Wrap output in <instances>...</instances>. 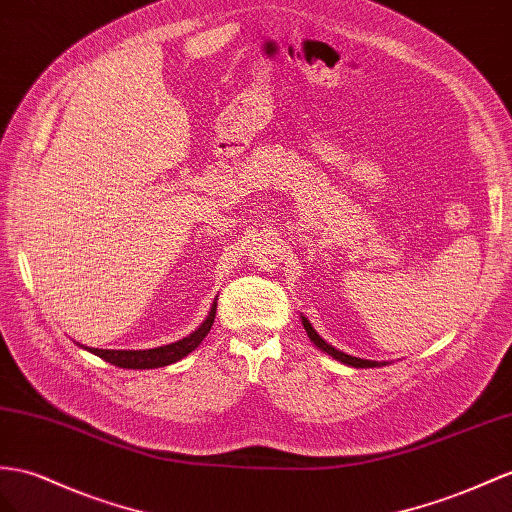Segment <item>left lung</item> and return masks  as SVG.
Here are the masks:
<instances>
[{
    "mask_svg": "<svg viewBox=\"0 0 512 512\" xmlns=\"http://www.w3.org/2000/svg\"><path fill=\"white\" fill-rule=\"evenodd\" d=\"M300 320H303V326H305V331H307V337L311 339L313 346H318L322 352H326V355H331L335 361L344 363V365H350V368H383V365H387V361H368V359H359V357H350V355H346V352L337 350V348H335V346H331V344H326L324 339L318 335V331H316V329H313L311 322H309L305 316H300Z\"/></svg>",
    "mask_w": 512,
    "mask_h": 512,
    "instance_id": "left-lung-1",
    "label": "left lung"
}]
</instances>
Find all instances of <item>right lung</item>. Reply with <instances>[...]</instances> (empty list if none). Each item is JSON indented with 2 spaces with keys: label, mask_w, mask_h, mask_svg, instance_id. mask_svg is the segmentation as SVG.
Returning a JSON list of instances; mask_svg holds the SVG:
<instances>
[{
  "label": "right lung",
  "mask_w": 512,
  "mask_h": 512,
  "mask_svg": "<svg viewBox=\"0 0 512 512\" xmlns=\"http://www.w3.org/2000/svg\"><path fill=\"white\" fill-rule=\"evenodd\" d=\"M218 300V298H216ZM216 318V303L209 309L207 318L203 320V324L199 329H194L188 337L179 339V342L166 344L160 348H149V350H101V348H86L93 355L101 357L103 361H108L112 365H119V368H127V370H153V368H164V365L175 363L183 357H188L190 352L199 346L205 335L212 329Z\"/></svg>",
  "instance_id": "obj_1"
}]
</instances>
